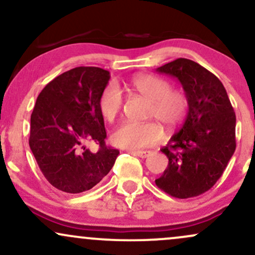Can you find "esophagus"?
Here are the masks:
<instances>
[{
    "label": "esophagus",
    "mask_w": 255,
    "mask_h": 255,
    "mask_svg": "<svg viewBox=\"0 0 255 255\" xmlns=\"http://www.w3.org/2000/svg\"><path fill=\"white\" fill-rule=\"evenodd\" d=\"M129 153L134 154V156H137L140 158H146L150 156V151H129Z\"/></svg>",
    "instance_id": "34e87169"
}]
</instances>
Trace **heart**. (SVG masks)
<instances>
[{
    "mask_svg": "<svg viewBox=\"0 0 255 255\" xmlns=\"http://www.w3.org/2000/svg\"><path fill=\"white\" fill-rule=\"evenodd\" d=\"M131 87L150 101L148 116L154 118L165 127H174L182 121L188 109V101L183 91L170 89L164 79L151 74L137 75L131 80ZM124 103L121 89L118 84L110 83L102 92L99 108L108 121L118 116ZM162 137V129L154 122L126 121L111 134L115 146L126 150L137 151L156 144Z\"/></svg>",
    "mask_w": 255,
    "mask_h": 255,
    "instance_id": "b5f03b06",
    "label": "heart"
}]
</instances>
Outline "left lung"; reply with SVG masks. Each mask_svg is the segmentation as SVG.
<instances>
[{
    "label": "left lung",
    "instance_id": "obj_1",
    "mask_svg": "<svg viewBox=\"0 0 255 255\" xmlns=\"http://www.w3.org/2000/svg\"><path fill=\"white\" fill-rule=\"evenodd\" d=\"M156 72L176 78L188 101L182 127L160 148L169 163L156 184L175 198L197 197L217 182L235 152V113L221 80L194 61L177 58Z\"/></svg>",
    "mask_w": 255,
    "mask_h": 255
}]
</instances>
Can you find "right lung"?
Listing matches in <instances>:
<instances>
[{
	"label": "right lung",
	"mask_w": 255,
	"mask_h": 255,
	"mask_svg": "<svg viewBox=\"0 0 255 255\" xmlns=\"http://www.w3.org/2000/svg\"><path fill=\"white\" fill-rule=\"evenodd\" d=\"M110 74L98 67H77L51 80L31 115L30 147L40 171L58 191L77 194L95 187L114 166L119 150L105 145L99 98ZM87 142L100 146L93 154Z\"/></svg>",
	"instance_id": "right-lung-1"
}]
</instances>
